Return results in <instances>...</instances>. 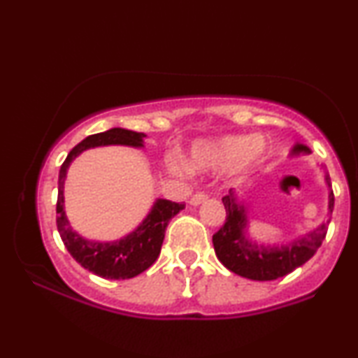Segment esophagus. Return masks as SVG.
Listing matches in <instances>:
<instances>
[{
  "label": "esophagus",
  "mask_w": 358,
  "mask_h": 358,
  "mask_svg": "<svg viewBox=\"0 0 358 358\" xmlns=\"http://www.w3.org/2000/svg\"><path fill=\"white\" fill-rule=\"evenodd\" d=\"M207 197L208 196H207L206 192H196L192 197H190L189 203H190V206H199V203H202L203 201H207Z\"/></svg>",
  "instance_id": "34e87169"
}]
</instances>
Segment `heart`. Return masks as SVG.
<instances>
[{
  "instance_id": "obj_1",
  "label": "heart",
  "mask_w": 358,
  "mask_h": 358,
  "mask_svg": "<svg viewBox=\"0 0 358 358\" xmlns=\"http://www.w3.org/2000/svg\"><path fill=\"white\" fill-rule=\"evenodd\" d=\"M266 152V143L262 136L250 134H225L220 138L199 139L189 151V159L168 155L164 164L171 174L187 178L196 173H217L234 168L235 171H248L257 166Z\"/></svg>"
}]
</instances>
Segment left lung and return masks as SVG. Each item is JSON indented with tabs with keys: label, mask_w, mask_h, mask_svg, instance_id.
<instances>
[{
	"label": "left lung",
	"mask_w": 358,
	"mask_h": 358,
	"mask_svg": "<svg viewBox=\"0 0 358 358\" xmlns=\"http://www.w3.org/2000/svg\"><path fill=\"white\" fill-rule=\"evenodd\" d=\"M308 146L296 143L289 156L309 155ZM329 187V206L326 222L317 225L301 238L291 240L286 245H263L248 236V208L230 189L229 196L222 199L227 210V219L222 229L212 236L217 258L227 270L235 275L255 281H271L286 276L296 268L314 257L317 248L326 238L329 222L334 210V192L331 190V178L324 176Z\"/></svg>",
	"instance_id": "1"
}]
</instances>
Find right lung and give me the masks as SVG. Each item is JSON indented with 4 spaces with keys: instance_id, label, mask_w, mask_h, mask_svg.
Masks as SVG:
<instances>
[{
    "instance_id": "right-lung-1",
    "label": "right lung",
    "mask_w": 358,
    "mask_h": 358,
    "mask_svg": "<svg viewBox=\"0 0 358 358\" xmlns=\"http://www.w3.org/2000/svg\"><path fill=\"white\" fill-rule=\"evenodd\" d=\"M145 133L129 131L124 128H111L108 131L92 134L78 143L69 152L59 171V194H57V230L64 245L77 263L92 271L96 276L106 280H129L138 276L156 262L161 253V245L164 240V231L169 220L176 213L185 207L184 203H176L166 199H156L151 210L133 231L123 238L115 241H95L78 235L71 227L64 207V182L67 178V169L77 156L83 151L99 146H145Z\"/></svg>"
}]
</instances>
